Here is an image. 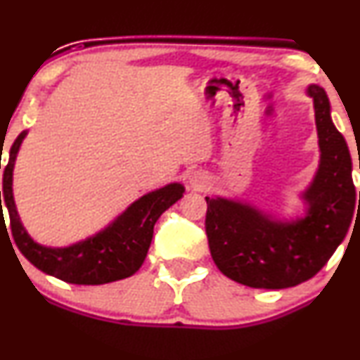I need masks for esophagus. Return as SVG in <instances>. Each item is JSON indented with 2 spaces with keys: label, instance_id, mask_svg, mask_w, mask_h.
<instances>
[{
  "label": "esophagus",
  "instance_id": "obj_1",
  "mask_svg": "<svg viewBox=\"0 0 360 360\" xmlns=\"http://www.w3.org/2000/svg\"><path fill=\"white\" fill-rule=\"evenodd\" d=\"M189 184H191V188L194 189V191H202V189L210 184V177H207L205 172L196 171V172H193L191 177H189Z\"/></svg>",
  "mask_w": 360,
  "mask_h": 360
}]
</instances>
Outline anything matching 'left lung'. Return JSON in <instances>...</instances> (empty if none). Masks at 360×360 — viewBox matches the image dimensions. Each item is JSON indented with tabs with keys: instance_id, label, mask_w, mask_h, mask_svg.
<instances>
[{
	"instance_id": "left-lung-1",
	"label": "left lung",
	"mask_w": 360,
	"mask_h": 360,
	"mask_svg": "<svg viewBox=\"0 0 360 360\" xmlns=\"http://www.w3.org/2000/svg\"><path fill=\"white\" fill-rule=\"evenodd\" d=\"M307 94L314 98L320 164L304 193L305 218L275 221L245 202L206 198L211 257L223 275L246 287L288 288L317 275L344 241L357 207L352 159L330 119L326 90L310 85Z\"/></svg>"
}]
</instances>
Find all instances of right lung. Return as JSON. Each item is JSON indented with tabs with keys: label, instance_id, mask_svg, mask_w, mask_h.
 I'll return each instance as SVG.
<instances>
[{
	"label": "right lung",
	"instance_id": "obj_1",
	"mask_svg": "<svg viewBox=\"0 0 360 360\" xmlns=\"http://www.w3.org/2000/svg\"><path fill=\"white\" fill-rule=\"evenodd\" d=\"M25 137L27 131L13 142L10 159L3 172V191H0V221H4L3 204L10 214L11 233L21 255L43 274L75 285H103L136 274L147 257L155 221L167 207L183 198L184 186L172 183L144 194L117 216L109 226L79 243L65 248L38 245L21 224L13 199V167Z\"/></svg>",
	"mask_w": 360,
	"mask_h": 360
}]
</instances>
